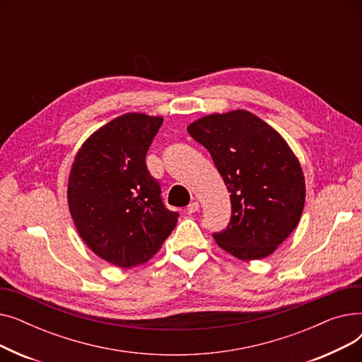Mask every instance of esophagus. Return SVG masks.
Listing matches in <instances>:
<instances>
[{
  "label": "esophagus",
  "instance_id": "obj_1",
  "mask_svg": "<svg viewBox=\"0 0 362 362\" xmlns=\"http://www.w3.org/2000/svg\"><path fill=\"white\" fill-rule=\"evenodd\" d=\"M199 210V204L197 202V201H192L191 204L187 205V208H186V211H187V214H194V213H197Z\"/></svg>",
  "mask_w": 362,
  "mask_h": 362
}]
</instances>
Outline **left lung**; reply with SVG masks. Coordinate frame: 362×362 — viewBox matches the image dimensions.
Wrapping results in <instances>:
<instances>
[{
  "instance_id": "obj_1",
  "label": "left lung",
  "mask_w": 362,
  "mask_h": 362,
  "mask_svg": "<svg viewBox=\"0 0 362 362\" xmlns=\"http://www.w3.org/2000/svg\"><path fill=\"white\" fill-rule=\"evenodd\" d=\"M187 132L210 152L230 192L232 218L217 245L238 259L272 255L299 223L305 177L288 142L245 110L204 116Z\"/></svg>"
}]
</instances>
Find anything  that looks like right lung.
Listing matches in <instances>:
<instances>
[{
    "label": "right lung",
    "mask_w": 362,
    "mask_h": 362,
    "mask_svg": "<svg viewBox=\"0 0 362 362\" xmlns=\"http://www.w3.org/2000/svg\"><path fill=\"white\" fill-rule=\"evenodd\" d=\"M163 117L127 112L83 142L71 164L67 202L89 250L122 269L154 257L179 214L161 201L145 157Z\"/></svg>",
    "instance_id": "1"
}]
</instances>
